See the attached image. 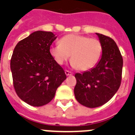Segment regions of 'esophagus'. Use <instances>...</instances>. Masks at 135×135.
Returning a JSON list of instances; mask_svg holds the SVG:
<instances>
[{
  "instance_id": "esophagus-1",
  "label": "esophagus",
  "mask_w": 135,
  "mask_h": 135,
  "mask_svg": "<svg viewBox=\"0 0 135 135\" xmlns=\"http://www.w3.org/2000/svg\"><path fill=\"white\" fill-rule=\"evenodd\" d=\"M65 75H66V76H71V75L73 74V73H72V72L68 71V70H65Z\"/></svg>"
}]
</instances>
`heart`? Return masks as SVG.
I'll return each instance as SVG.
<instances>
[{"label": "heart", "mask_w": 135, "mask_h": 135, "mask_svg": "<svg viewBox=\"0 0 135 135\" xmlns=\"http://www.w3.org/2000/svg\"><path fill=\"white\" fill-rule=\"evenodd\" d=\"M102 46L99 40L84 36L71 34L62 37L59 45L51 46L50 54L59 65L70 59L71 65L81 71L93 68L99 60Z\"/></svg>", "instance_id": "1"}]
</instances>
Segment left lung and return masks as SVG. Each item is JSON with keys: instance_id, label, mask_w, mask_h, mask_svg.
Masks as SVG:
<instances>
[{"instance_id": "obj_1", "label": "left lung", "mask_w": 135, "mask_h": 135, "mask_svg": "<svg viewBox=\"0 0 135 135\" xmlns=\"http://www.w3.org/2000/svg\"><path fill=\"white\" fill-rule=\"evenodd\" d=\"M102 55L95 68L76 73L74 95L78 103L89 108L103 105L115 94L121 83L123 59L113 39L96 33Z\"/></svg>"}]
</instances>
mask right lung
<instances>
[{"instance_id":"add662e5","label":"right lung","mask_w":135,"mask_h":135,"mask_svg":"<svg viewBox=\"0 0 135 135\" xmlns=\"http://www.w3.org/2000/svg\"><path fill=\"white\" fill-rule=\"evenodd\" d=\"M57 38L53 32L36 31L17 44L11 59L13 86L22 101L34 107L47 104L66 79L50 54Z\"/></svg>"}]
</instances>
